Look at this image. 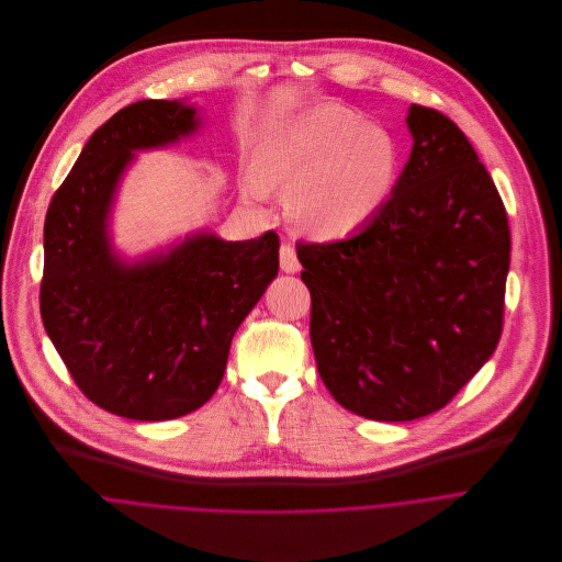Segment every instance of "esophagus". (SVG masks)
<instances>
[{"mask_svg": "<svg viewBox=\"0 0 562 562\" xmlns=\"http://www.w3.org/2000/svg\"><path fill=\"white\" fill-rule=\"evenodd\" d=\"M279 259H281V270L283 272H299L301 270V261L296 257V250L292 244H283L279 250Z\"/></svg>", "mask_w": 562, "mask_h": 562, "instance_id": "obj_1", "label": "esophagus"}]
</instances>
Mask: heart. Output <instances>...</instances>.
I'll return each instance as SVG.
<instances>
[{"label": "heart", "mask_w": 562, "mask_h": 562, "mask_svg": "<svg viewBox=\"0 0 562 562\" xmlns=\"http://www.w3.org/2000/svg\"><path fill=\"white\" fill-rule=\"evenodd\" d=\"M401 154L394 136L341 105H321L272 134L259 149L244 196L266 203L292 190L294 227L322 240L363 229L390 199Z\"/></svg>", "instance_id": "heart-1"}]
</instances>
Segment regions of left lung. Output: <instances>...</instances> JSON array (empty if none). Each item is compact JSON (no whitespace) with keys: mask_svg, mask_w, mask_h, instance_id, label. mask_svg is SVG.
<instances>
[{"mask_svg":"<svg viewBox=\"0 0 562 562\" xmlns=\"http://www.w3.org/2000/svg\"><path fill=\"white\" fill-rule=\"evenodd\" d=\"M413 149L381 212L355 236L296 244L322 381L344 408L408 422L452 401L504 326L510 232L468 136L411 103Z\"/></svg>","mask_w":562,"mask_h":562,"instance_id":"obj_1","label":"left lung"}]
</instances>
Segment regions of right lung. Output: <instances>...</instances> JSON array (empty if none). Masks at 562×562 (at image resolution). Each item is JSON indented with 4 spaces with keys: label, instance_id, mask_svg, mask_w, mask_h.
<instances>
[{
    "label": "right lung",
    "instance_id": "add662e5",
    "mask_svg": "<svg viewBox=\"0 0 562 562\" xmlns=\"http://www.w3.org/2000/svg\"><path fill=\"white\" fill-rule=\"evenodd\" d=\"M192 105L143 99L108 119L45 216L41 318L88 401L140 422L175 419L218 390L234 333L279 272V236L196 234L125 263L108 216L134 151L196 132Z\"/></svg>",
    "mask_w": 562,
    "mask_h": 562
}]
</instances>
